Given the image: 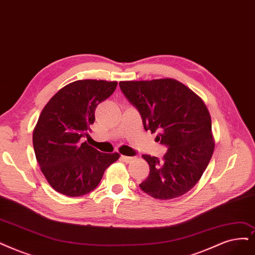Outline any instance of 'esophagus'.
<instances>
[{
    "label": "esophagus",
    "mask_w": 255,
    "mask_h": 255,
    "mask_svg": "<svg viewBox=\"0 0 255 255\" xmlns=\"http://www.w3.org/2000/svg\"><path fill=\"white\" fill-rule=\"evenodd\" d=\"M122 159H123V161H124V162H126V163H130V162L133 161V157L126 156V155H122Z\"/></svg>",
    "instance_id": "obj_1"
}]
</instances>
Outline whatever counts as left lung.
<instances>
[{"label": "left lung", "instance_id": "8db88e82", "mask_svg": "<svg viewBox=\"0 0 255 255\" xmlns=\"http://www.w3.org/2000/svg\"><path fill=\"white\" fill-rule=\"evenodd\" d=\"M120 88L139 112L145 130L157 132L164 157L143 155L150 167L139 184L157 200L181 196L195 186L214 150L209 111L200 97L173 79L120 82Z\"/></svg>", "mask_w": 255, "mask_h": 255}]
</instances>
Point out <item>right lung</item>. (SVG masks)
Here are the masks:
<instances>
[{"mask_svg":"<svg viewBox=\"0 0 255 255\" xmlns=\"http://www.w3.org/2000/svg\"><path fill=\"white\" fill-rule=\"evenodd\" d=\"M117 82L80 80L66 85L46 104L33 130L36 161L55 191L75 197L96 189L106 169L120 157L80 143L96 120L94 111Z\"/></svg>","mask_w":255,"mask_h":255,"instance_id":"1","label":"right lung"}]
</instances>
